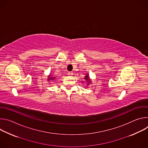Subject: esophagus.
I'll list each match as a JSON object with an SVG mask.
<instances>
[{
  "label": "esophagus",
  "instance_id": "34e87169",
  "mask_svg": "<svg viewBox=\"0 0 148 148\" xmlns=\"http://www.w3.org/2000/svg\"><path fill=\"white\" fill-rule=\"evenodd\" d=\"M73 74V72H69V73H68V75H72Z\"/></svg>",
  "mask_w": 148,
  "mask_h": 148
}]
</instances>
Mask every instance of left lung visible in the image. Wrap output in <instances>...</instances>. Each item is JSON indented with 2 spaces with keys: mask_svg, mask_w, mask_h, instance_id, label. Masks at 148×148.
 Returning a JSON list of instances; mask_svg holds the SVG:
<instances>
[{
  "mask_svg": "<svg viewBox=\"0 0 148 148\" xmlns=\"http://www.w3.org/2000/svg\"><path fill=\"white\" fill-rule=\"evenodd\" d=\"M84 80H85L86 82L87 83V85H90V84L91 82V79H90V77L88 76V74H87V75L85 76V78H84Z\"/></svg>",
  "mask_w": 148,
  "mask_h": 148,
  "instance_id": "8db88e82",
  "label": "left lung"
}]
</instances>
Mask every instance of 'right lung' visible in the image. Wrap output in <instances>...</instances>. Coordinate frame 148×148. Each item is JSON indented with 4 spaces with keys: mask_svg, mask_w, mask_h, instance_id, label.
Here are the masks:
<instances>
[{
    "mask_svg": "<svg viewBox=\"0 0 148 148\" xmlns=\"http://www.w3.org/2000/svg\"><path fill=\"white\" fill-rule=\"evenodd\" d=\"M55 78H56V77H53V76H51L50 75H49L47 79H48V81H51V80H53V79H54Z\"/></svg>",
    "mask_w": 148,
    "mask_h": 148,
    "instance_id": "1",
    "label": "right lung"
}]
</instances>
